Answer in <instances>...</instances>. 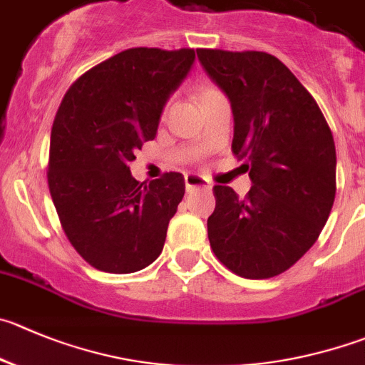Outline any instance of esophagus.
<instances>
[{
    "mask_svg": "<svg viewBox=\"0 0 365 365\" xmlns=\"http://www.w3.org/2000/svg\"><path fill=\"white\" fill-rule=\"evenodd\" d=\"M185 185H186V190H188V192H193V190H210L211 188L210 180L202 175H197V173H186Z\"/></svg>",
    "mask_w": 365,
    "mask_h": 365,
    "instance_id": "obj_1",
    "label": "esophagus"
}]
</instances>
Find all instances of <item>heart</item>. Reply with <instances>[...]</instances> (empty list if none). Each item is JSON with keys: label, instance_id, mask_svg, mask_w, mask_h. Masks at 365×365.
Wrapping results in <instances>:
<instances>
[{"label": "heart", "instance_id": "b5f03b06", "mask_svg": "<svg viewBox=\"0 0 365 365\" xmlns=\"http://www.w3.org/2000/svg\"><path fill=\"white\" fill-rule=\"evenodd\" d=\"M217 91H218V89L215 88V86H211V84H200L199 86V96H200V98L213 95V93H217Z\"/></svg>", "mask_w": 365, "mask_h": 365}]
</instances>
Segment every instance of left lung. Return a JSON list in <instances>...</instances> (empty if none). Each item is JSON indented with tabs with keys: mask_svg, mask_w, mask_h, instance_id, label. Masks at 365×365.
<instances>
[{
	"mask_svg": "<svg viewBox=\"0 0 365 365\" xmlns=\"http://www.w3.org/2000/svg\"><path fill=\"white\" fill-rule=\"evenodd\" d=\"M197 57L231 100L232 154L252 186L244 199L213 188L207 238L222 265L247 279L289 270L315 244L336 192L331 128L314 96L265 51L199 48Z\"/></svg>",
	"mask_w": 365,
	"mask_h": 365,
	"instance_id": "obj_1",
	"label": "left lung"
}]
</instances>
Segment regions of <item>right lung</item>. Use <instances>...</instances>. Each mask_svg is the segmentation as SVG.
Returning <instances> with one entry per match:
<instances>
[{
  "instance_id": "1",
  "label": "right lung",
  "mask_w": 365,
  "mask_h": 365,
  "mask_svg": "<svg viewBox=\"0 0 365 365\" xmlns=\"http://www.w3.org/2000/svg\"><path fill=\"white\" fill-rule=\"evenodd\" d=\"M193 61L192 48H130L78 76L62 98L48 188L69 244L95 269L136 272L161 255L185 177L168 172L145 185L128 165L155 138L163 107Z\"/></svg>"
}]
</instances>
